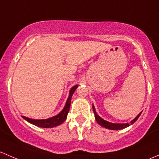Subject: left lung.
I'll return each mask as SVG.
<instances>
[{"instance_id": "8db88e82", "label": "left lung", "mask_w": 159, "mask_h": 159, "mask_svg": "<svg viewBox=\"0 0 159 159\" xmlns=\"http://www.w3.org/2000/svg\"><path fill=\"white\" fill-rule=\"evenodd\" d=\"M93 112H94V115H95V119H96V122H98V124H99L101 126L104 127V128L108 129H111V130H120V129L127 128V127L129 126L130 125L133 124L134 122H135V121L139 119V117L140 116L141 113H142V112H141L139 114V115L137 116L135 119H132V120L129 123H112V122H107V121L104 120L103 119H102L100 116L98 115V114L96 113V109H95V107L93 105Z\"/></svg>"}]
</instances>
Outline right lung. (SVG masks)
<instances>
[{"label": "right lung", "instance_id": "obj_1", "mask_svg": "<svg viewBox=\"0 0 159 159\" xmlns=\"http://www.w3.org/2000/svg\"><path fill=\"white\" fill-rule=\"evenodd\" d=\"M77 87L78 85H76V86H73L72 89H70L66 105H65L63 110L58 115L53 116V117L49 118V119H30V118L25 117V116H23V118L25 120H27L28 122L33 124V125H36V126L41 127V128H53V127L60 125V124H62L66 120V117H67V114L70 108V103H71L72 96H73V94L74 93L75 90H76Z\"/></svg>", "mask_w": 159, "mask_h": 159}]
</instances>
